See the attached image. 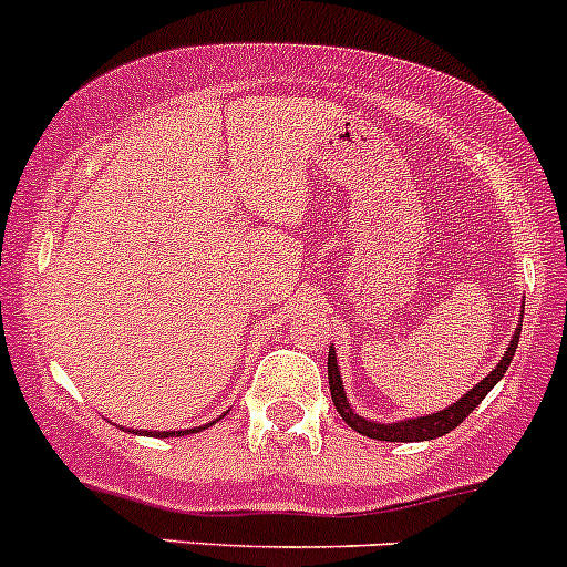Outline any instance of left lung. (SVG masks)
Instances as JSON below:
<instances>
[{
  "label": "left lung",
  "instance_id": "left-lung-1",
  "mask_svg": "<svg viewBox=\"0 0 567 567\" xmlns=\"http://www.w3.org/2000/svg\"><path fill=\"white\" fill-rule=\"evenodd\" d=\"M518 336H522V330H516V336L511 338V343H507L505 358H502L499 363L494 365V371L488 373L486 379H481V382H477L475 388L470 390V393L461 395L456 404H451V406H447V410H440V412H434V414H425V417L399 420V423H377V420H365V417H360V414L354 412L352 406H349L347 393H343L341 371H338V363H336V352H332V349H330V354H327V379H330L332 404H336L338 414H341V417L347 420V425H352V429L358 431V434L371 436V440H382V442H423V440H436V436L451 434V431L456 429V425L464 423V420L470 417V412L475 410V406L481 404V401L486 399L488 393H492L494 384H497L499 379L505 377L507 365H511L513 354H516Z\"/></svg>",
  "mask_w": 567,
  "mask_h": 567
}]
</instances>
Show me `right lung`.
Segmentation results:
<instances>
[{"instance_id":"right-lung-1","label":"right lung","mask_w":567,"mask_h":567,"mask_svg":"<svg viewBox=\"0 0 567 567\" xmlns=\"http://www.w3.org/2000/svg\"><path fill=\"white\" fill-rule=\"evenodd\" d=\"M207 425H213V423H207ZM207 425H202V429H207ZM202 429H190L188 434H196V431H202ZM138 434H142V431H138ZM144 434H147V436H163V440H166V436H174V431H144ZM177 434H185V431H177Z\"/></svg>"}]
</instances>
